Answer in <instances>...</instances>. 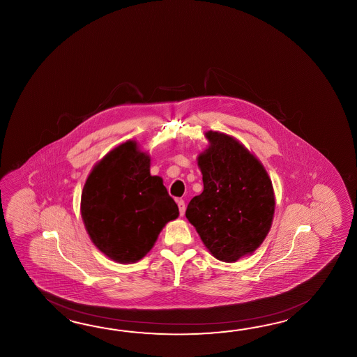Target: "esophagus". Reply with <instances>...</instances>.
Returning a JSON list of instances; mask_svg holds the SVG:
<instances>
[{"instance_id":"1","label":"esophagus","mask_w":357,"mask_h":357,"mask_svg":"<svg viewBox=\"0 0 357 357\" xmlns=\"http://www.w3.org/2000/svg\"><path fill=\"white\" fill-rule=\"evenodd\" d=\"M177 205H178V211H180V215H183V213H185V202L182 200V199H178L177 200Z\"/></svg>"}]
</instances>
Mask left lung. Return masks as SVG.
Returning a JSON list of instances; mask_svg holds the SVG:
<instances>
[{"label": "left lung", "mask_w": 357, "mask_h": 357, "mask_svg": "<svg viewBox=\"0 0 357 357\" xmlns=\"http://www.w3.org/2000/svg\"><path fill=\"white\" fill-rule=\"evenodd\" d=\"M209 148L197 157L204 190L190 200L186 218L220 261L252 254L268 235L274 192L266 168L235 137L208 131Z\"/></svg>", "instance_id": "left-lung-1"}]
</instances>
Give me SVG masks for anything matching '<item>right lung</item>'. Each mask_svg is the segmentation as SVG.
<instances>
[{"label":"right lung","mask_w":357,"mask_h":357,"mask_svg":"<svg viewBox=\"0 0 357 357\" xmlns=\"http://www.w3.org/2000/svg\"><path fill=\"white\" fill-rule=\"evenodd\" d=\"M80 211L93 243L121 264L144 258L162 228L178 217L163 180L151 175V157L132 140L112 149L91 169Z\"/></svg>","instance_id":"right-lung-1"}]
</instances>
